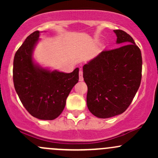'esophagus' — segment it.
Returning <instances> with one entry per match:
<instances>
[{
  "mask_svg": "<svg viewBox=\"0 0 158 158\" xmlns=\"http://www.w3.org/2000/svg\"><path fill=\"white\" fill-rule=\"evenodd\" d=\"M79 81H83V73H82V70H81V69L79 70Z\"/></svg>",
  "mask_w": 158,
  "mask_h": 158,
  "instance_id": "34e87169",
  "label": "esophagus"
}]
</instances>
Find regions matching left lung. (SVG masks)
Here are the masks:
<instances>
[{
	"label": "left lung",
	"mask_w": 158,
	"mask_h": 158,
	"mask_svg": "<svg viewBox=\"0 0 158 158\" xmlns=\"http://www.w3.org/2000/svg\"><path fill=\"white\" fill-rule=\"evenodd\" d=\"M114 32L121 47L101 52L83 66L88 86L87 106L91 114L102 119L119 115L128 108L142 77L139 48L126 32Z\"/></svg>",
	"instance_id": "left-lung-1"
}]
</instances>
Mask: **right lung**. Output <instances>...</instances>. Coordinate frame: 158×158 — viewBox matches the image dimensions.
Masks as SVG:
<instances>
[{
  "label": "right lung",
  "mask_w": 158,
  "mask_h": 158,
  "mask_svg": "<svg viewBox=\"0 0 158 158\" xmlns=\"http://www.w3.org/2000/svg\"><path fill=\"white\" fill-rule=\"evenodd\" d=\"M39 31L27 38L15 52L13 82L16 93L27 111L35 118L52 120L64 110L67 97L79 81V68L67 73L44 68L32 58Z\"/></svg>",
  "instance_id": "1"
}]
</instances>
